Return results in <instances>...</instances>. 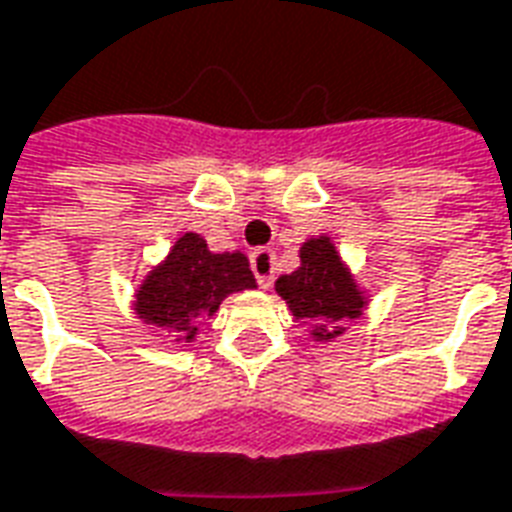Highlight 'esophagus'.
<instances>
[{
    "instance_id": "34e87169",
    "label": "esophagus",
    "mask_w": 512,
    "mask_h": 512,
    "mask_svg": "<svg viewBox=\"0 0 512 512\" xmlns=\"http://www.w3.org/2000/svg\"><path fill=\"white\" fill-rule=\"evenodd\" d=\"M249 263H252V271H255V279L257 285L263 287H271L274 282V274H276V255L271 249H255L252 257H249Z\"/></svg>"
}]
</instances>
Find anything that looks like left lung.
<instances>
[{
  "label": "left lung",
  "mask_w": 512,
  "mask_h": 512,
  "mask_svg": "<svg viewBox=\"0 0 512 512\" xmlns=\"http://www.w3.org/2000/svg\"><path fill=\"white\" fill-rule=\"evenodd\" d=\"M298 255L301 266L276 279V293L285 298L298 323H309L314 342H333L369 306L366 290L358 287L328 236L304 241Z\"/></svg>",
  "instance_id": "left-lung-1"
}]
</instances>
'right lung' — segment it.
I'll return each mask as SVG.
<instances>
[{"label": "right lung", "instance_id": "obj_1", "mask_svg": "<svg viewBox=\"0 0 512 512\" xmlns=\"http://www.w3.org/2000/svg\"><path fill=\"white\" fill-rule=\"evenodd\" d=\"M255 274L244 252H211L206 238L181 233L168 257L151 268L135 290V314L176 342H195L203 320L214 317L227 295L252 290Z\"/></svg>", "mask_w": 512, "mask_h": 512}]
</instances>
